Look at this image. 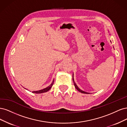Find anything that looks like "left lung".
Masks as SVG:
<instances>
[{
	"label": "left lung",
	"instance_id": "8db88e82",
	"mask_svg": "<svg viewBox=\"0 0 127 127\" xmlns=\"http://www.w3.org/2000/svg\"><path fill=\"white\" fill-rule=\"evenodd\" d=\"M73 83H74V86H75V88L77 90H78L79 92H80L81 93H85V94H89L88 93H87V92H84V91H82V90H81V89H80L78 87H77V86L76 85V83L74 82V80H73Z\"/></svg>",
	"mask_w": 127,
	"mask_h": 127
}]
</instances>
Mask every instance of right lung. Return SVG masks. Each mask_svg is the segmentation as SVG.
Masks as SVG:
<instances>
[{
	"label": "right lung",
	"mask_w": 127,
	"mask_h": 127,
	"mask_svg": "<svg viewBox=\"0 0 127 127\" xmlns=\"http://www.w3.org/2000/svg\"><path fill=\"white\" fill-rule=\"evenodd\" d=\"M54 80H53L52 83H51V85H50L48 86V87L45 88L44 89H42V90H39V91H32V93H44V92H46L47 91H48V90H50L51 89L52 87L53 86V84H54Z\"/></svg>",
	"instance_id": "add662e5"
}]
</instances>
